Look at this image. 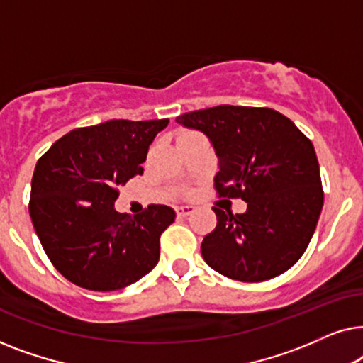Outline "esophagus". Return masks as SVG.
Instances as JSON below:
<instances>
[{"label": "esophagus", "instance_id": "1", "mask_svg": "<svg viewBox=\"0 0 363 363\" xmlns=\"http://www.w3.org/2000/svg\"><path fill=\"white\" fill-rule=\"evenodd\" d=\"M193 211H195V208H193V206H178L177 208V215L180 216V218L190 216Z\"/></svg>", "mask_w": 363, "mask_h": 363}]
</instances>
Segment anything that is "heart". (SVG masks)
<instances>
[{"label":"heart","instance_id":"obj_1","mask_svg":"<svg viewBox=\"0 0 363 363\" xmlns=\"http://www.w3.org/2000/svg\"><path fill=\"white\" fill-rule=\"evenodd\" d=\"M190 133H191V132H185V133H182L180 138H182V137H185V135H190Z\"/></svg>","mask_w":363,"mask_h":363}]
</instances>
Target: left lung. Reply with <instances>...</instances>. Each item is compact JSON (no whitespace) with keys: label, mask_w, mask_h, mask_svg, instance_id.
<instances>
[{"label":"left lung","mask_w":363,"mask_h":363,"mask_svg":"<svg viewBox=\"0 0 363 363\" xmlns=\"http://www.w3.org/2000/svg\"><path fill=\"white\" fill-rule=\"evenodd\" d=\"M210 138L223 198L247 203L242 215L216 213V228L201 242L206 264L242 282L286 272L309 246L319 221L322 191L314 145L274 108L218 106L177 117Z\"/></svg>","instance_id":"obj_1"}]
</instances>
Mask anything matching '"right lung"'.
<instances>
[{
	"label": "right lung",
	"instance_id": "add662e5",
	"mask_svg": "<svg viewBox=\"0 0 363 363\" xmlns=\"http://www.w3.org/2000/svg\"><path fill=\"white\" fill-rule=\"evenodd\" d=\"M162 121H108L71 130L39 158L29 215L49 261L89 291H117L148 274L160 259V235L175 211L150 205L118 213V186L142 175Z\"/></svg>",
	"mask_w": 363,
	"mask_h": 363
}]
</instances>
